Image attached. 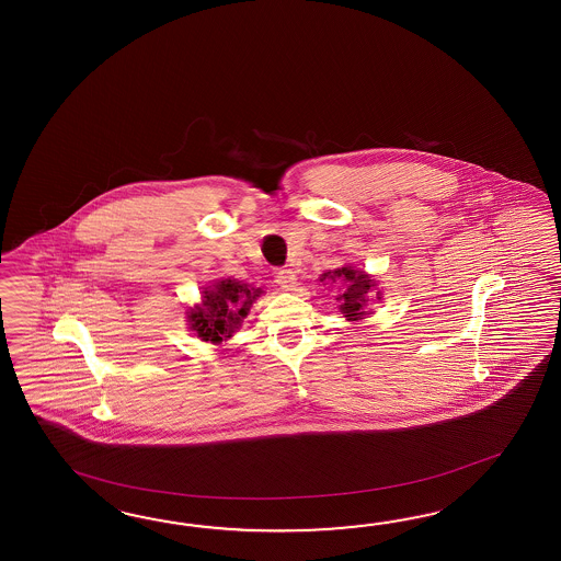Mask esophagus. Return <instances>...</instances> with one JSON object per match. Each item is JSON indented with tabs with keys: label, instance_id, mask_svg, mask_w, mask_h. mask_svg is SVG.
I'll list each match as a JSON object with an SVG mask.
<instances>
[{
	"label": "esophagus",
	"instance_id": "obj_1",
	"mask_svg": "<svg viewBox=\"0 0 561 561\" xmlns=\"http://www.w3.org/2000/svg\"><path fill=\"white\" fill-rule=\"evenodd\" d=\"M275 282H277L279 288L291 289L296 286V272H291V270H277L275 272Z\"/></svg>",
	"mask_w": 561,
	"mask_h": 561
}]
</instances>
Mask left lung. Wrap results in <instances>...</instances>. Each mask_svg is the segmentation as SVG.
I'll return each mask as SVG.
<instances>
[{
    "mask_svg": "<svg viewBox=\"0 0 561 561\" xmlns=\"http://www.w3.org/2000/svg\"><path fill=\"white\" fill-rule=\"evenodd\" d=\"M341 279L345 284L343 294L336 298L341 300V312L345 314L347 320H359L364 317L365 302H367V294L374 288V279H369L364 272H355L351 267H341L336 272L324 273V279Z\"/></svg>",
    "mask_w": 561,
    "mask_h": 561,
    "instance_id": "8db88e82",
    "label": "left lung"
}]
</instances>
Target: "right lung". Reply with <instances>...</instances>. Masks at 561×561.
<instances>
[{
	"label": "right lung",
	"instance_id": "right-lung-1",
	"mask_svg": "<svg viewBox=\"0 0 561 561\" xmlns=\"http://www.w3.org/2000/svg\"><path fill=\"white\" fill-rule=\"evenodd\" d=\"M259 296V288H249L234 279H222L214 288L204 289L202 306H196L190 314L192 329L204 341L220 343L241 327L242 319L249 314L251 304Z\"/></svg>",
	"mask_w": 561,
	"mask_h": 561
}]
</instances>
